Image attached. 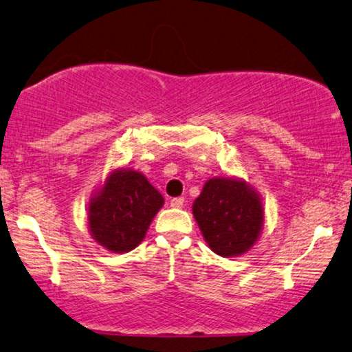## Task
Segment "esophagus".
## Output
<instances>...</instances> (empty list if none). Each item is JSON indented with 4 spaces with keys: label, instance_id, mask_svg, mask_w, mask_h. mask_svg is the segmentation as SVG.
Instances as JSON below:
<instances>
[{
    "label": "esophagus",
    "instance_id": "esophagus-1",
    "mask_svg": "<svg viewBox=\"0 0 352 352\" xmlns=\"http://www.w3.org/2000/svg\"><path fill=\"white\" fill-rule=\"evenodd\" d=\"M185 203V198L184 197H177V198H172L170 199V206L172 208H182Z\"/></svg>",
    "mask_w": 352,
    "mask_h": 352
}]
</instances>
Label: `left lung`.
Returning a JSON list of instances; mask_svg holds the SVG:
<instances>
[{
  "instance_id": "left-lung-1",
  "label": "left lung",
  "mask_w": 352,
  "mask_h": 352,
  "mask_svg": "<svg viewBox=\"0 0 352 352\" xmlns=\"http://www.w3.org/2000/svg\"><path fill=\"white\" fill-rule=\"evenodd\" d=\"M193 216L211 250L237 256L253 247L263 226V206L245 182L211 179L193 203Z\"/></svg>"
}]
</instances>
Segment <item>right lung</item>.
Masks as SVG:
<instances>
[{
	"label": "right lung",
	"mask_w": 352,
	"mask_h": 352,
	"mask_svg": "<svg viewBox=\"0 0 352 352\" xmlns=\"http://www.w3.org/2000/svg\"><path fill=\"white\" fill-rule=\"evenodd\" d=\"M164 198L143 173L115 170L89 204L92 237L115 253L130 252L144 239Z\"/></svg>",
	"instance_id": "add662e5"
}]
</instances>
